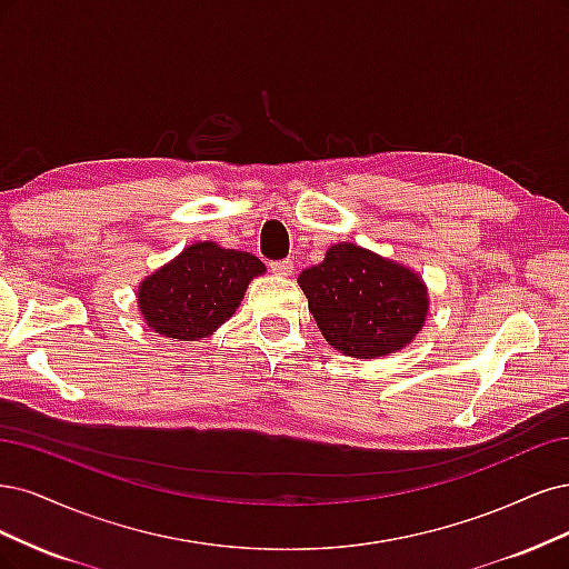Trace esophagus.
<instances>
[{"label": "esophagus", "instance_id": "obj_1", "mask_svg": "<svg viewBox=\"0 0 569 569\" xmlns=\"http://www.w3.org/2000/svg\"><path fill=\"white\" fill-rule=\"evenodd\" d=\"M269 267H271L273 273H277V277H290V273H292V262L290 260H277V262H271Z\"/></svg>", "mask_w": 569, "mask_h": 569}]
</instances>
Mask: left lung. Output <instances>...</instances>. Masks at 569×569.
<instances>
[{"label":"left lung","instance_id":"1","mask_svg":"<svg viewBox=\"0 0 569 569\" xmlns=\"http://www.w3.org/2000/svg\"><path fill=\"white\" fill-rule=\"evenodd\" d=\"M298 283L321 336L357 359L407 347L428 317V288L409 267L355 243H338Z\"/></svg>","mask_w":569,"mask_h":569}]
</instances>
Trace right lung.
<instances>
[{"instance_id":"right-lung-1","label":"right lung","mask_w":569,"mask_h":569,"mask_svg":"<svg viewBox=\"0 0 569 569\" xmlns=\"http://www.w3.org/2000/svg\"><path fill=\"white\" fill-rule=\"evenodd\" d=\"M260 273L264 264L254 254L200 241L141 281L139 311L164 338L200 340L229 321Z\"/></svg>"}]
</instances>
